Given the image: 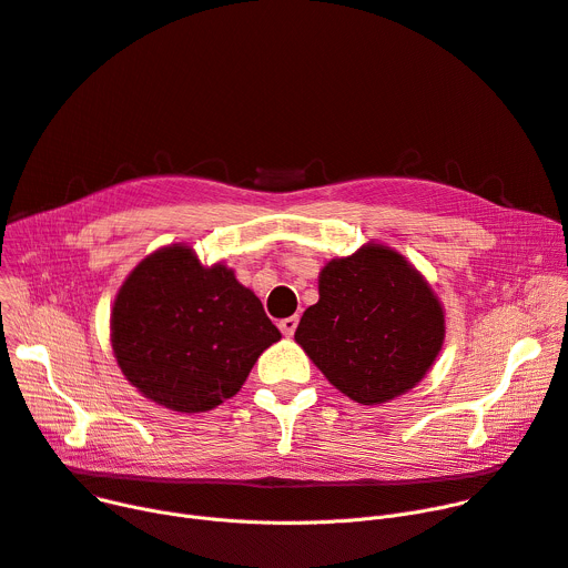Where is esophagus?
Here are the masks:
<instances>
[{"mask_svg": "<svg viewBox=\"0 0 568 568\" xmlns=\"http://www.w3.org/2000/svg\"><path fill=\"white\" fill-rule=\"evenodd\" d=\"M296 324H298V317H296V315H292V317L281 320V322H278V328H281V333H283L285 337H292V335H294V331H296Z\"/></svg>", "mask_w": 568, "mask_h": 568, "instance_id": "esophagus-1", "label": "esophagus"}]
</instances>
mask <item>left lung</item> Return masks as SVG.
I'll list each match as a JSON object with an SVG mask.
<instances>
[{
  "label": "left lung",
  "instance_id": "obj_1",
  "mask_svg": "<svg viewBox=\"0 0 568 568\" xmlns=\"http://www.w3.org/2000/svg\"><path fill=\"white\" fill-rule=\"evenodd\" d=\"M296 345L349 399L386 404L418 386L445 339V311L427 278L395 248L367 242L320 272Z\"/></svg>",
  "mask_w": 568,
  "mask_h": 568
}]
</instances>
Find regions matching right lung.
<instances>
[{"instance_id": "add662e5", "label": "right lung", "mask_w": 568, "mask_h": 568, "mask_svg": "<svg viewBox=\"0 0 568 568\" xmlns=\"http://www.w3.org/2000/svg\"><path fill=\"white\" fill-rule=\"evenodd\" d=\"M111 349L150 402L203 413L244 386L260 354L281 339L260 298L223 262L205 267L186 244L145 255L111 308Z\"/></svg>"}]
</instances>
